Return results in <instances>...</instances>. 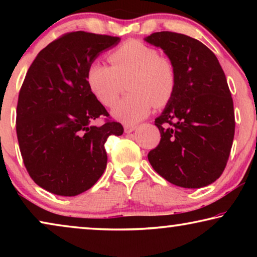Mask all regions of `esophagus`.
<instances>
[{"instance_id":"1","label":"esophagus","mask_w":257,"mask_h":257,"mask_svg":"<svg viewBox=\"0 0 257 257\" xmlns=\"http://www.w3.org/2000/svg\"><path fill=\"white\" fill-rule=\"evenodd\" d=\"M136 127H137L136 125H125L124 126V130H125L126 133H131V132L135 131Z\"/></svg>"}]
</instances>
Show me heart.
<instances>
[{
  "mask_svg": "<svg viewBox=\"0 0 257 257\" xmlns=\"http://www.w3.org/2000/svg\"><path fill=\"white\" fill-rule=\"evenodd\" d=\"M110 65L94 61L86 71V82L94 97L104 106L112 107L128 82L131 96L114 107L113 117L132 125L149 115L154 105L163 107L173 97L177 75L167 57L139 41H127L108 55Z\"/></svg>",
  "mask_w": 257,
  "mask_h": 257,
  "instance_id": "1",
  "label": "heart"
}]
</instances>
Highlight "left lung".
I'll list each match as a JSON object with an SVG mask.
<instances>
[{"label": "left lung", "instance_id": "left-lung-1", "mask_svg": "<svg viewBox=\"0 0 257 257\" xmlns=\"http://www.w3.org/2000/svg\"><path fill=\"white\" fill-rule=\"evenodd\" d=\"M173 63L177 86L154 124L160 143L150 151L154 171L171 184L201 188L226 168L235 133L233 98L216 56L184 34L160 31L145 38Z\"/></svg>", "mask_w": 257, "mask_h": 257}]
</instances>
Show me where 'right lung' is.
Returning <instances> with one entry per match:
<instances>
[{
    "mask_svg": "<svg viewBox=\"0 0 257 257\" xmlns=\"http://www.w3.org/2000/svg\"><path fill=\"white\" fill-rule=\"evenodd\" d=\"M120 38L72 31L40 51L28 70L16 108L21 156L30 178L45 191L75 196L104 173V144L121 136L120 122L93 96L86 82L89 65ZM105 116L101 126L92 122Z\"/></svg>",
    "mask_w": 257,
    "mask_h": 257,
    "instance_id": "1",
    "label": "right lung"
}]
</instances>
